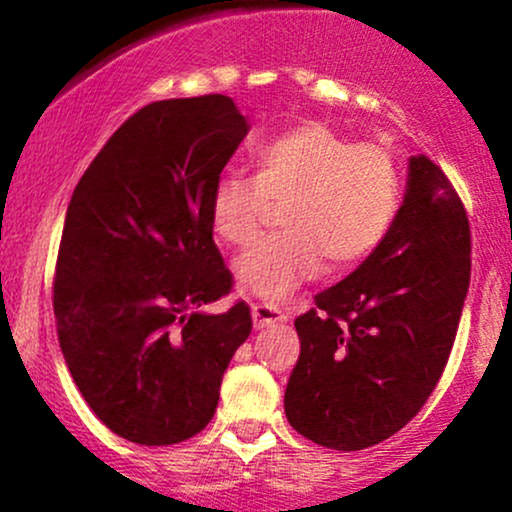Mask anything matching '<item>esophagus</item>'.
Here are the masks:
<instances>
[{
    "mask_svg": "<svg viewBox=\"0 0 512 512\" xmlns=\"http://www.w3.org/2000/svg\"><path fill=\"white\" fill-rule=\"evenodd\" d=\"M281 322H286V315L281 313L279 308H274V305H267V303L252 305V325H255V330L281 325Z\"/></svg>",
    "mask_w": 512,
    "mask_h": 512,
    "instance_id": "esophagus-1",
    "label": "esophagus"
}]
</instances>
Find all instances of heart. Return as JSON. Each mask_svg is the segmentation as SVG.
<instances>
[{"mask_svg": "<svg viewBox=\"0 0 512 512\" xmlns=\"http://www.w3.org/2000/svg\"><path fill=\"white\" fill-rule=\"evenodd\" d=\"M269 202L284 204V231L238 255L236 279L279 303L325 269L351 267L383 245L402 204V173L383 144H356L325 122H305L269 139L257 175L231 170L214 182L209 221L228 245L260 233Z\"/></svg>", "mask_w": 512, "mask_h": 512, "instance_id": "heart-1", "label": "heart"}]
</instances>
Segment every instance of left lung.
I'll list each match as a JSON object with an SVG mask.
<instances>
[{"label":"left lung","mask_w":512,"mask_h":512,"mask_svg":"<svg viewBox=\"0 0 512 512\" xmlns=\"http://www.w3.org/2000/svg\"><path fill=\"white\" fill-rule=\"evenodd\" d=\"M469 221L428 156L409 158L390 233L296 317L289 424L322 448L383 443L419 414L448 363L472 272Z\"/></svg>","instance_id":"1"}]
</instances>
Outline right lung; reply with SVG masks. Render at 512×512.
Returning <instances> with one entry per match:
<instances>
[{"label":"right lung","instance_id":"add662e5","mask_svg":"<svg viewBox=\"0 0 512 512\" xmlns=\"http://www.w3.org/2000/svg\"><path fill=\"white\" fill-rule=\"evenodd\" d=\"M221 93L146 105L81 175L55 274L64 361L93 414L139 445L197 436L250 337V305H202L233 286L209 195L248 134Z\"/></svg>","mask_w":512,"mask_h":512}]
</instances>
